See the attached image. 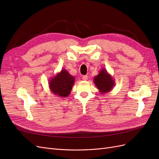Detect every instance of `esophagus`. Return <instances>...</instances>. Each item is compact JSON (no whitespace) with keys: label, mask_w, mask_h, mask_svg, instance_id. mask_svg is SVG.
Listing matches in <instances>:
<instances>
[{"label":"esophagus","mask_w":159,"mask_h":159,"mask_svg":"<svg viewBox=\"0 0 159 159\" xmlns=\"http://www.w3.org/2000/svg\"><path fill=\"white\" fill-rule=\"evenodd\" d=\"M88 75H83L82 76V79H83V80H84V81H86V80H88Z\"/></svg>","instance_id":"obj_1"}]
</instances>
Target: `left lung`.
<instances>
[{"label":"left lung","mask_w":159,"mask_h":159,"mask_svg":"<svg viewBox=\"0 0 159 159\" xmlns=\"http://www.w3.org/2000/svg\"><path fill=\"white\" fill-rule=\"evenodd\" d=\"M93 82L99 89L100 93H106L113 89L115 85V80L106 69L101 70L99 74L94 77Z\"/></svg>","instance_id":"left-lung-1"}]
</instances>
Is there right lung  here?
<instances>
[{"mask_svg": "<svg viewBox=\"0 0 159 159\" xmlns=\"http://www.w3.org/2000/svg\"><path fill=\"white\" fill-rule=\"evenodd\" d=\"M75 83V78L65 69L52 78L48 82L52 93L57 97L66 98L69 96Z\"/></svg>", "mask_w": 159, "mask_h": 159, "instance_id": "add662e5", "label": "right lung"}]
</instances>
